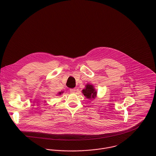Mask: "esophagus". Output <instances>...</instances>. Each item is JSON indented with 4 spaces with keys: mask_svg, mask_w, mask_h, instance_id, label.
Returning a JSON list of instances; mask_svg holds the SVG:
<instances>
[{
    "mask_svg": "<svg viewBox=\"0 0 156 156\" xmlns=\"http://www.w3.org/2000/svg\"><path fill=\"white\" fill-rule=\"evenodd\" d=\"M69 91H70V93H71V94H74V93H75V92H76V89H75V88L70 89H69Z\"/></svg>",
    "mask_w": 156,
    "mask_h": 156,
    "instance_id": "34e87169",
    "label": "esophagus"
}]
</instances>
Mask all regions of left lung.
Wrapping results in <instances>:
<instances>
[{"label":"left lung","mask_w":156,"mask_h":156,"mask_svg":"<svg viewBox=\"0 0 156 156\" xmlns=\"http://www.w3.org/2000/svg\"><path fill=\"white\" fill-rule=\"evenodd\" d=\"M82 92L87 98L92 100L97 97V92L96 89H95L94 85L90 83H87L85 85V88L82 90Z\"/></svg>","instance_id":"left-lung-1"}]
</instances>
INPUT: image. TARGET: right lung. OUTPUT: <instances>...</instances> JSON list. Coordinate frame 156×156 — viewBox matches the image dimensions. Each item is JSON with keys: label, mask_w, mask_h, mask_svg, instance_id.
Segmentation results:
<instances>
[{"label": "right lung", "mask_w": 156, "mask_h": 156, "mask_svg": "<svg viewBox=\"0 0 156 156\" xmlns=\"http://www.w3.org/2000/svg\"><path fill=\"white\" fill-rule=\"evenodd\" d=\"M64 93V91H61V92H59L58 93V95H61L62 94H63Z\"/></svg>", "instance_id": "add662e5"}]
</instances>
